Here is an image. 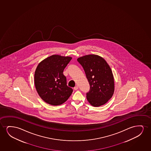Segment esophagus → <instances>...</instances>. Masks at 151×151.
Listing matches in <instances>:
<instances>
[{"label": "esophagus", "mask_w": 151, "mask_h": 151, "mask_svg": "<svg viewBox=\"0 0 151 151\" xmlns=\"http://www.w3.org/2000/svg\"><path fill=\"white\" fill-rule=\"evenodd\" d=\"M78 86H76L74 88V89L75 90H78Z\"/></svg>", "instance_id": "34e87169"}]
</instances>
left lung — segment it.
<instances>
[{
    "label": "left lung",
    "mask_w": 151,
    "mask_h": 151,
    "mask_svg": "<svg viewBox=\"0 0 151 151\" xmlns=\"http://www.w3.org/2000/svg\"><path fill=\"white\" fill-rule=\"evenodd\" d=\"M84 69L90 86L87 99L94 107L105 104L114 94V82L111 69L106 60L96 55H88L77 59Z\"/></svg>",
    "instance_id": "left-lung-1"
}]
</instances>
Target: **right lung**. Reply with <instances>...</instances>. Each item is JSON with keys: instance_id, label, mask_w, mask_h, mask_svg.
<instances>
[{"instance_id": "add662e5", "label": "right lung", "mask_w": 151, "mask_h": 151, "mask_svg": "<svg viewBox=\"0 0 151 151\" xmlns=\"http://www.w3.org/2000/svg\"><path fill=\"white\" fill-rule=\"evenodd\" d=\"M72 57L54 55L42 60L35 73V84L37 93L46 103L57 106L64 103L73 92L66 85L63 72Z\"/></svg>"}]
</instances>
